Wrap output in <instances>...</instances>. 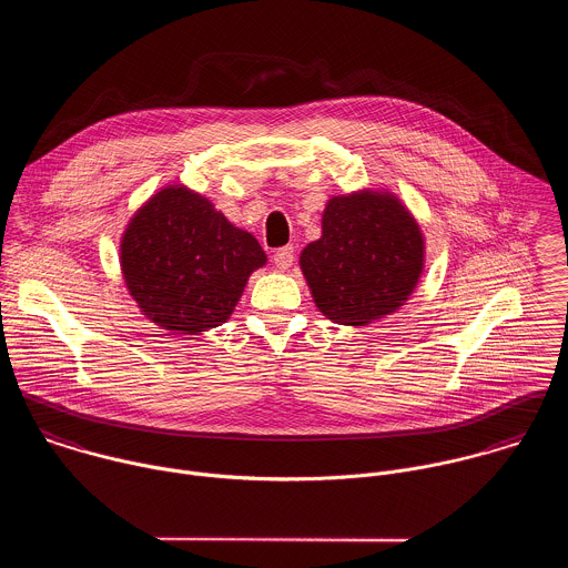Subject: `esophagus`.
<instances>
[{
	"mask_svg": "<svg viewBox=\"0 0 568 568\" xmlns=\"http://www.w3.org/2000/svg\"><path fill=\"white\" fill-rule=\"evenodd\" d=\"M273 262H275V266L280 268V271H286V268H291L293 266V262H295V248L288 244V246H282V248H277L275 253H273Z\"/></svg>",
	"mask_w": 568,
	"mask_h": 568,
	"instance_id": "obj_1",
	"label": "esophagus"
}]
</instances>
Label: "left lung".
<instances>
[{"instance_id":"left-lung-1","label":"left lung","mask_w":568,"mask_h":568,"mask_svg":"<svg viewBox=\"0 0 568 568\" xmlns=\"http://www.w3.org/2000/svg\"><path fill=\"white\" fill-rule=\"evenodd\" d=\"M300 266L329 322L367 325L405 306L424 268V236L392 192L341 194L327 201L322 239Z\"/></svg>"}]
</instances>
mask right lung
I'll use <instances>...</instances> for the list:
<instances>
[{"mask_svg": "<svg viewBox=\"0 0 568 568\" xmlns=\"http://www.w3.org/2000/svg\"><path fill=\"white\" fill-rule=\"evenodd\" d=\"M266 253L185 185H165L129 221L120 266L140 311L172 334L225 324Z\"/></svg>", "mask_w": 568, "mask_h": 568, "instance_id": "add662e5", "label": "right lung"}]
</instances>
